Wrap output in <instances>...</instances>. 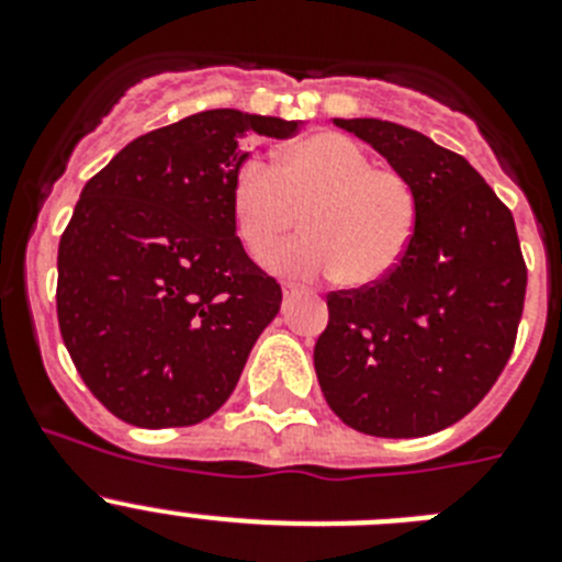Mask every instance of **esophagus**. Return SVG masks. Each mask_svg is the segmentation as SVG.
I'll return each instance as SVG.
<instances>
[{"mask_svg":"<svg viewBox=\"0 0 562 562\" xmlns=\"http://www.w3.org/2000/svg\"><path fill=\"white\" fill-rule=\"evenodd\" d=\"M297 292H301V286H295V284H284V297H295Z\"/></svg>","mask_w":562,"mask_h":562,"instance_id":"34e87169","label":"esophagus"}]
</instances>
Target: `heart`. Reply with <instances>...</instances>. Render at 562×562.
<instances>
[{
  "label": "heart",
  "mask_w": 562,
  "mask_h": 562,
  "mask_svg": "<svg viewBox=\"0 0 562 562\" xmlns=\"http://www.w3.org/2000/svg\"><path fill=\"white\" fill-rule=\"evenodd\" d=\"M233 227L250 258L265 261L297 225L306 236L272 256L286 276L337 272L346 286H369L394 272L416 225V193L405 173L374 166L340 132H315L278 154L276 168L245 160L231 182Z\"/></svg>",
  "instance_id": "heart-1"
}]
</instances>
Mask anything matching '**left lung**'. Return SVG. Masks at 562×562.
<instances>
[{
    "mask_svg": "<svg viewBox=\"0 0 562 562\" xmlns=\"http://www.w3.org/2000/svg\"><path fill=\"white\" fill-rule=\"evenodd\" d=\"M335 123L408 177L416 225L394 272L326 295L317 382L360 434H436L484 400L515 349L526 295L515 220L461 154L425 134L376 117Z\"/></svg>",
    "mask_w": 562,
    "mask_h": 562,
    "instance_id": "8db88e82",
    "label": "left lung"
}]
</instances>
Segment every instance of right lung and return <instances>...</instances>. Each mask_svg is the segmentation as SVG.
Segmentation results:
<instances>
[{
    "instance_id": "1",
    "label": "right lung",
    "mask_w": 562,
    "mask_h": 562,
    "mask_svg": "<svg viewBox=\"0 0 562 562\" xmlns=\"http://www.w3.org/2000/svg\"><path fill=\"white\" fill-rule=\"evenodd\" d=\"M295 132L211 109L132 140L83 186L58 245V326L117 419L182 428L233 394L281 286L238 241L231 182L252 137Z\"/></svg>"
}]
</instances>
